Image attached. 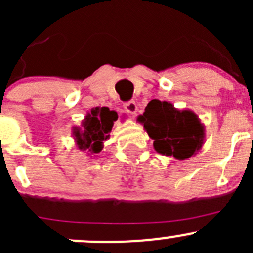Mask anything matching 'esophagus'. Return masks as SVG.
Wrapping results in <instances>:
<instances>
[{"label":"esophagus","instance_id":"obj_1","mask_svg":"<svg viewBox=\"0 0 253 253\" xmlns=\"http://www.w3.org/2000/svg\"><path fill=\"white\" fill-rule=\"evenodd\" d=\"M124 108H125V111L128 112V114L132 115V116H133V115H136L137 111H138V105H137L136 101H133V100H131V101H128V103L125 104Z\"/></svg>","mask_w":253,"mask_h":253}]
</instances>
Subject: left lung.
Listing matches in <instances>:
<instances>
[{
  "instance_id": "left-lung-1",
  "label": "left lung",
  "mask_w": 253,
  "mask_h": 253,
  "mask_svg": "<svg viewBox=\"0 0 253 253\" xmlns=\"http://www.w3.org/2000/svg\"><path fill=\"white\" fill-rule=\"evenodd\" d=\"M159 154L187 159L202 149L206 141L205 125L192 110H180L171 103L154 99L137 117Z\"/></svg>"
}]
</instances>
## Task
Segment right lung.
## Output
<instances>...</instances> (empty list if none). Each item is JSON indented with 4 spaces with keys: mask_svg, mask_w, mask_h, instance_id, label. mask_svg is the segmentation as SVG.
<instances>
[{
    "mask_svg": "<svg viewBox=\"0 0 253 253\" xmlns=\"http://www.w3.org/2000/svg\"><path fill=\"white\" fill-rule=\"evenodd\" d=\"M117 120V112L109 108H93L82 120L81 126L72 128V137L76 147L86 154L96 155L104 148V142L110 138L114 121Z\"/></svg>",
    "mask_w": 253,
    "mask_h": 253,
    "instance_id": "obj_1",
    "label": "right lung"
}]
</instances>
